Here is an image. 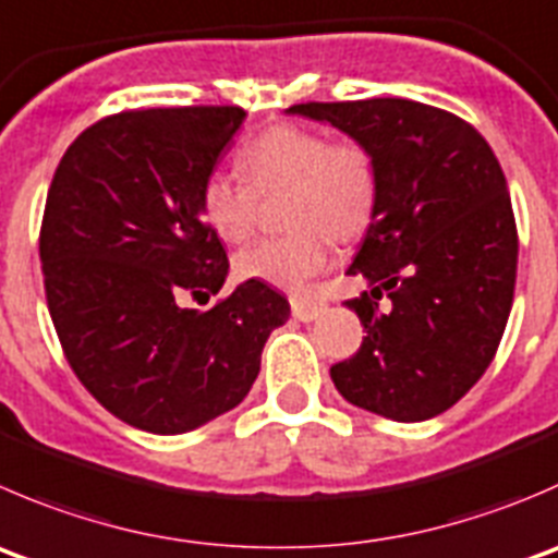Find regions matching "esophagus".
I'll list each match as a JSON object with an SVG mask.
<instances>
[{"instance_id":"1","label":"esophagus","mask_w":558,"mask_h":558,"mask_svg":"<svg viewBox=\"0 0 558 558\" xmlns=\"http://www.w3.org/2000/svg\"><path fill=\"white\" fill-rule=\"evenodd\" d=\"M324 311H327L324 302L305 300V296H294V300H291V313H294L296 322H316Z\"/></svg>"}]
</instances>
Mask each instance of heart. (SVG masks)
I'll list each match as a JSON object with an SVG mask.
<instances>
[{"mask_svg":"<svg viewBox=\"0 0 558 558\" xmlns=\"http://www.w3.org/2000/svg\"><path fill=\"white\" fill-rule=\"evenodd\" d=\"M242 181L213 174L202 187V215L223 242L251 236L256 196L286 191L283 223L294 229L236 256V275L283 291L307 289L332 264L335 240H351L371 220L378 196L373 155L360 142H327L316 130L280 128L236 153Z\"/></svg>","mask_w":558,"mask_h":558,"instance_id":"heart-1","label":"heart"}]
</instances>
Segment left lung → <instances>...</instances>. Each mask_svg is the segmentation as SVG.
Listing matches in <instances>:
<instances>
[{
    "label": "left lung",
    "instance_id": "8db88e82",
    "mask_svg": "<svg viewBox=\"0 0 558 558\" xmlns=\"http://www.w3.org/2000/svg\"><path fill=\"white\" fill-rule=\"evenodd\" d=\"M286 113L360 142L378 171L376 207L345 269L371 286L373 301L345 302L367 335L329 376L360 409L430 420L480 381L505 335L518 269L505 171L472 124L425 102H300ZM381 293L389 312L377 311Z\"/></svg>",
    "mask_w": 558,
    "mask_h": 558
}]
</instances>
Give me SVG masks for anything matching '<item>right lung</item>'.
Wrapping results in <instances>:
<instances>
[{
    "label": "right lung",
    "instance_id": "obj_1",
    "mask_svg": "<svg viewBox=\"0 0 558 558\" xmlns=\"http://www.w3.org/2000/svg\"><path fill=\"white\" fill-rule=\"evenodd\" d=\"M245 117L196 106L100 119L48 187L40 262L59 343L92 398L147 434H187L240 405L291 316L262 280L209 311L182 307L229 278L202 187Z\"/></svg>",
    "mask_w": 558,
    "mask_h": 558
}]
</instances>
